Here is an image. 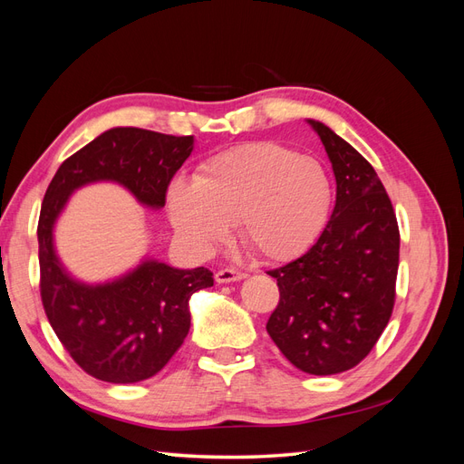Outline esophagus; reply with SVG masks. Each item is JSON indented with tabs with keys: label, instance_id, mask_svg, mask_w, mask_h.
<instances>
[{
	"label": "esophagus",
	"instance_id": "1",
	"mask_svg": "<svg viewBox=\"0 0 464 464\" xmlns=\"http://www.w3.org/2000/svg\"><path fill=\"white\" fill-rule=\"evenodd\" d=\"M247 275L244 271H237V269H220L215 275V280L218 285H227V283H236V280H242Z\"/></svg>",
	"mask_w": 464,
	"mask_h": 464
}]
</instances>
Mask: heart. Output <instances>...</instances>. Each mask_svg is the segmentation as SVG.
Returning <instances> with one entry per match:
<instances>
[{
  "label": "heart",
  "instance_id": "obj_1",
  "mask_svg": "<svg viewBox=\"0 0 464 464\" xmlns=\"http://www.w3.org/2000/svg\"><path fill=\"white\" fill-rule=\"evenodd\" d=\"M331 207L325 166L269 141L217 154L195 181L179 178L168 189L174 227L193 246L222 244L237 220L244 246L269 261H288L310 249Z\"/></svg>",
  "mask_w": 464,
  "mask_h": 464
}]
</instances>
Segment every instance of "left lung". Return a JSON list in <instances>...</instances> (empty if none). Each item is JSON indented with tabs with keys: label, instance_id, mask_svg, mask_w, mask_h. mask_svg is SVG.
I'll use <instances>...</instances> for the list:
<instances>
[{
	"label": "left lung",
	"instance_id": "obj_1",
	"mask_svg": "<svg viewBox=\"0 0 464 464\" xmlns=\"http://www.w3.org/2000/svg\"><path fill=\"white\" fill-rule=\"evenodd\" d=\"M307 123L333 164L336 203L317 242L266 273L280 292L266 333L298 370L333 375L358 366L387 327L401 236L373 166L325 123Z\"/></svg>",
	"mask_w": 464,
	"mask_h": 464
}]
</instances>
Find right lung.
I'll return each mask as SVG.
<instances>
[{
	"label": "right lung",
	"instance_id": "right-lung-1",
	"mask_svg": "<svg viewBox=\"0 0 464 464\" xmlns=\"http://www.w3.org/2000/svg\"><path fill=\"white\" fill-rule=\"evenodd\" d=\"M191 150L193 135L114 128L63 160L46 189L38 218L42 305L69 356L101 382L137 383L159 373L189 333L191 294L213 286V273L145 259L110 283H81L55 254L53 224L72 193L94 181H116L141 205L162 208Z\"/></svg>",
	"mask_w": 464,
	"mask_h": 464
}]
</instances>
